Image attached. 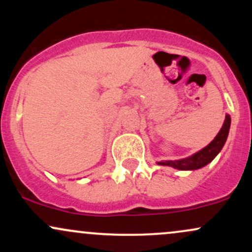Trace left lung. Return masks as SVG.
<instances>
[{"label":"left lung","mask_w":252,"mask_h":252,"mask_svg":"<svg viewBox=\"0 0 252 252\" xmlns=\"http://www.w3.org/2000/svg\"><path fill=\"white\" fill-rule=\"evenodd\" d=\"M231 126V117L226 114L225 121L222 123V126L219 130V132L213 138V141L207 144L206 147L194 153V154L187 156L185 158H179V160H167V161H158L156 162L160 166H168L179 170H195L200 169L206 164L212 162L213 158L220 153V150L224 147L225 142L227 140L228 131H230Z\"/></svg>","instance_id":"1"}]
</instances>
